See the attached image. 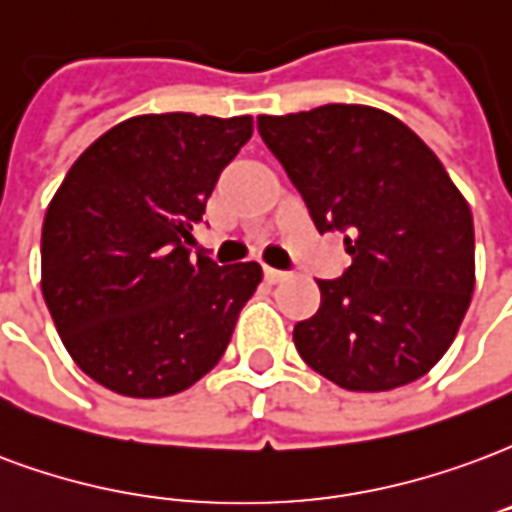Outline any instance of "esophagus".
<instances>
[{"instance_id": "34e87169", "label": "esophagus", "mask_w": 512, "mask_h": 512, "mask_svg": "<svg viewBox=\"0 0 512 512\" xmlns=\"http://www.w3.org/2000/svg\"><path fill=\"white\" fill-rule=\"evenodd\" d=\"M263 276H266L268 285H279V282H285L287 279L285 271H276V268H266V271H263Z\"/></svg>"}]
</instances>
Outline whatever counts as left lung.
Instances as JSON below:
<instances>
[{
  "instance_id": "8db88e82",
  "label": "left lung",
  "mask_w": 512,
  "mask_h": 512,
  "mask_svg": "<svg viewBox=\"0 0 512 512\" xmlns=\"http://www.w3.org/2000/svg\"><path fill=\"white\" fill-rule=\"evenodd\" d=\"M260 138L320 233L347 230L352 266L320 279L293 342L344 391H393L448 352L475 290L472 211L437 154L372 105L257 116Z\"/></svg>"
}]
</instances>
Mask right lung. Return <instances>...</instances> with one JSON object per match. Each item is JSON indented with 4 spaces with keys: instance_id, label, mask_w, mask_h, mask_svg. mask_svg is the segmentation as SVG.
<instances>
[{
    "instance_id": "add662e5",
    "label": "right lung",
    "mask_w": 512,
    "mask_h": 512,
    "mask_svg": "<svg viewBox=\"0 0 512 512\" xmlns=\"http://www.w3.org/2000/svg\"><path fill=\"white\" fill-rule=\"evenodd\" d=\"M252 116L143 113L67 170L43 222V298L83 374L130 399L187 391L225 355L257 263L189 257L192 222Z\"/></svg>"
}]
</instances>
